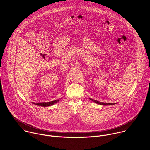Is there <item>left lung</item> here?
Masks as SVG:
<instances>
[{
	"label": "left lung",
	"instance_id": "8db88e82",
	"mask_svg": "<svg viewBox=\"0 0 150 150\" xmlns=\"http://www.w3.org/2000/svg\"><path fill=\"white\" fill-rule=\"evenodd\" d=\"M89 99L92 101H93V102L97 103V104H99V105H103V106H108V105H115L117 104V103H104V102H99V101H97V100H93V99H91L89 98Z\"/></svg>",
	"mask_w": 150,
	"mask_h": 150
}]
</instances>
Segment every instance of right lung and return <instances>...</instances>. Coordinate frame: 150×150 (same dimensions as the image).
Instances as JSON below:
<instances>
[{"mask_svg":"<svg viewBox=\"0 0 150 150\" xmlns=\"http://www.w3.org/2000/svg\"><path fill=\"white\" fill-rule=\"evenodd\" d=\"M59 100H60V99L55 100L51 101V102H42V103H34V102H32V103L34 104V105H36L37 106H42V107H48V106H52V105H54L55 103H57Z\"/></svg>","mask_w":150,"mask_h":150,"instance_id":"right-lung-1","label":"right lung"}]
</instances>
